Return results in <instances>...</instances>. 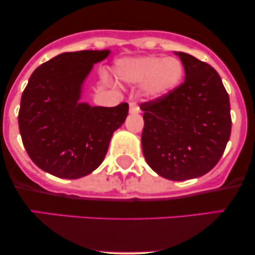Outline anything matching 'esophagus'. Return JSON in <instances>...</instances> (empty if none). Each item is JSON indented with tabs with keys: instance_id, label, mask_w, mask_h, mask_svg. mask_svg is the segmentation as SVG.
<instances>
[{
	"instance_id": "34e87169",
	"label": "esophagus",
	"mask_w": 255,
	"mask_h": 255,
	"mask_svg": "<svg viewBox=\"0 0 255 255\" xmlns=\"http://www.w3.org/2000/svg\"><path fill=\"white\" fill-rule=\"evenodd\" d=\"M139 105H137L136 103H133V102H131V103H129V113L130 114H136V113H139Z\"/></svg>"
}]
</instances>
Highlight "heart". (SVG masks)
Segmentation results:
<instances>
[{
  "instance_id": "obj_1",
  "label": "heart",
  "mask_w": 255,
  "mask_h": 255,
  "mask_svg": "<svg viewBox=\"0 0 255 255\" xmlns=\"http://www.w3.org/2000/svg\"><path fill=\"white\" fill-rule=\"evenodd\" d=\"M183 74V64L176 57L146 55L121 58L115 63L116 78L127 84H142V91L150 98L171 93L180 85Z\"/></svg>"
}]
</instances>
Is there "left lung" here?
<instances>
[{"label": "left lung", "instance_id": "obj_1", "mask_svg": "<svg viewBox=\"0 0 255 255\" xmlns=\"http://www.w3.org/2000/svg\"><path fill=\"white\" fill-rule=\"evenodd\" d=\"M184 67V81L171 93L140 104L146 162L171 181L200 177L215 168L231 131L229 96L210 64L175 52Z\"/></svg>", "mask_w": 255, "mask_h": 255}]
</instances>
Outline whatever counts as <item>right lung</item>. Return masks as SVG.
<instances>
[{"label":"right lung","instance_id":"obj_1","mask_svg":"<svg viewBox=\"0 0 255 255\" xmlns=\"http://www.w3.org/2000/svg\"><path fill=\"white\" fill-rule=\"evenodd\" d=\"M110 50L63 52L32 73L20 102L22 144L38 168L61 178H80L104 160L114 131L124 125L128 104L91 107L80 102L93 64Z\"/></svg>","mask_w":255,"mask_h":255}]
</instances>
